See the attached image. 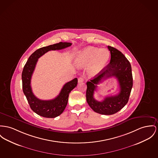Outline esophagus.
I'll return each mask as SVG.
<instances>
[{
	"label": "esophagus",
	"mask_w": 158,
	"mask_h": 158,
	"mask_svg": "<svg viewBox=\"0 0 158 158\" xmlns=\"http://www.w3.org/2000/svg\"><path fill=\"white\" fill-rule=\"evenodd\" d=\"M78 83H82V82L84 81V78H83V77H79L78 79Z\"/></svg>",
	"instance_id": "34e87169"
}]
</instances>
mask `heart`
<instances>
[{
    "instance_id": "b5f03b06",
    "label": "heart",
    "mask_w": 158,
    "mask_h": 158,
    "mask_svg": "<svg viewBox=\"0 0 158 158\" xmlns=\"http://www.w3.org/2000/svg\"><path fill=\"white\" fill-rule=\"evenodd\" d=\"M110 57L107 49L87 47L78 52L75 58V63L78 67L89 65V74L94 77L99 74L106 66Z\"/></svg>"
}]
</instances>
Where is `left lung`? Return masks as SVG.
Listing matches in <instances>:
<instances>
[{
	"label": "left lung",
	"mask_w": 158,
	"mask_h": 158,
	"mask_svg": "<svg viewBox=\"0 0 158 158\" xmlns=\"http://www.w3.org/2000/svg\"><path fill=\"white\" fill-rule=\"evenodd\" d=\"M111 53L109 64L90 81L87 82L86 100L90 108L99 114H114L123 108L128 102L133 85L132 68L130 62L122 52L108 46ZM114 76L119 81L120 92L114 96L107 97L102 102L96 101L93 97L97 85L105 79Z\"/></svg>",
	"instance_id": "left-lung-1"
}]
</instances>
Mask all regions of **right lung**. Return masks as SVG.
Here are the masks:
<instances>
[{
    "label": "right lung",
    "mask_w": 158,
    "mask_h": 158,
    "mask_svg": "<svg viewBox=\"0 0 158 158\" xmlns=\"http://www.w3.org/2000/svg\"><path fill=\"white\" fill-rule=\"evenodd\" d=\"M72 45L70 42H60L38 49L29 57L22 72L23 90L32 110L40 116L47 118H54L63 113L68 104L69 93L77 86V78L64 84L59 95L51 100H41L33 94L31 78L38 59L51 50H59Z\"/></svg>",
    "instance_id": "add662e5"
}]
</instances>
